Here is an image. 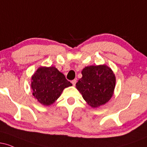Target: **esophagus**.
<instances>
[{
	"label": "esophagus",
	"instance_id": "34e87169",
	"mask_svg": "<svg viewBox=\"0 0 147 147\" xmlns=\"http://www.w3.org/2000/svg\"><path fill=\"white\" fill-rule=\"evenodd\" d=\"M71 82H72V85H73V86H75L76 83H77V80H76V79H74V80H72Z\"/></svg>",
	"mask_w": 147,
	"mask_h": 147
}]
</instances>
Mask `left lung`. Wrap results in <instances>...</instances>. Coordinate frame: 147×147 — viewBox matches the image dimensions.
<instances>
[{
    "label": "left lung",
    "instance_id": "8db88e82",
    "mask_svg": "<svg viewBox=\"0 0 147 147\" xmlns=\"http://www.w3.org/2000/svg\"><path fill=\"white\" fill-rule=\"evenodd\" d=\"M82 77L76 84V88L92 108L106 104L113 97L116 78L110 67L105 65H90L82 71Z\"/></svg>",
    "mask_w": 147,
    "mask_h": 147
}]
</instances>
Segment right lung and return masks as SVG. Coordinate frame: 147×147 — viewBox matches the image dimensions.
I'll use <instances>...</instances> for the list:
<instances>
[{"label": "right lung", "mask_w": 147, "mask_h": 147, "mask_svg": "<svg viewBox=\"0 0 147 147\" xmlns=\"http://www.w3.org/2000/svg\"><path fill=\"white\" fill-rule=\"evenodd\" d=\"M72 84L55 66H40L31 77L32 95L40 104L50 106L57 101L63 89Z\"/></svg>", "instance_id": "add662e5"}]
</instances>
